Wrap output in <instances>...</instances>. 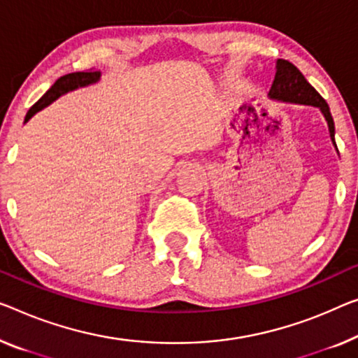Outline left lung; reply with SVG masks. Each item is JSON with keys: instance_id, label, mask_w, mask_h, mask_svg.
Here are the masks:
<instances>
[{"instance_id": "left-lung-1", "label": "left lung", "mask_w": 358, "mask_h": 358, "mask_svg": "<svg viewBox=\"0 0 358 358\" xmlns=\"http://www.w3.org/2000/svg\"><path fill=\"white\" fill-rule=\"evenodd\" d=\"M268 96L271 99L282 101V103H296L315 106V108H318L328 122L329 136H331L334 148L338 149L334 140V122L327 101H324L317 90L307 82L306 77L302 76V72L299 71L294 64L285 59L276 61V73L273 83H271Z\"/></svg>"}]
</instances>
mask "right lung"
Returning <instances> with one entry per match:
<instances>
[{
  "instance_id": "obj_1",
  "label": "right lung",
  "mask_w": 358,
  "mask_h": 358,
  "mask_svg": "<svg viewBox=\"0 0 358 358\" xmlns=\"http://www.w3.org/2000/svg\"><path fill=\"white\" fill-rule=\"evenodd\" d=\"M99 77H101L99 71H87V72H72L61 78H57L55 85H52V87L48 90V92L43 94L34 106H31L29 112H27L25 122L31 119V115L36 114V112L41 110L43 108H46L48 104H51L52 101H56L59 96L72 92V90H77L80 87H87V85L96 83L99 80Z\"/></svg>"
}]
</instances>
